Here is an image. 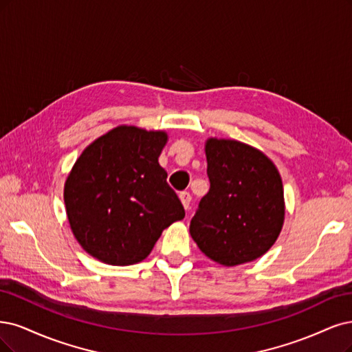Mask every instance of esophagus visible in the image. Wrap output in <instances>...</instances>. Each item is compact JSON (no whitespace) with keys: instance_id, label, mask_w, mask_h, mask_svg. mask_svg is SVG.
<instances>
[{"instance_id":"1","label":"esophagus","mask_w":352,"mask_h":352,"mask_svg":"<svg viewBox=\"0 0 352 352\" xmlns=\"http://www.w3.org/2000/svg\"><path fill=\"white\" fill-rule=\"evenodd\" d=\"M179 199H180L182 205H184V208L188 210V208H189V204H190V195H189V192H180Z\"/></svg>"}]
</instances>
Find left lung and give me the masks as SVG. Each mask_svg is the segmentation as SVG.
Here are the masks:
<instances>
[{
	"label": "left lung",
	"instance_id": "left-lung-1",
	"mask_svg": "<svg viewBox=\"0 0 352 352\" xmlns=\"http://www.w3.org/2000/svg\"><path fill=\"white\" fill-rule=\"evenodd\" d=\"M210 190L189 233L211 261L236 266L258 259L280 236L284 188L276 166L249 144L227 138L205 142Z\"/></svg>",
	"mask_w": 352,
	"mask_h": 352
}]
</instances>
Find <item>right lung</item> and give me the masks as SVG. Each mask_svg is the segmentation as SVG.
Listing matches in <instances>:
<instances>
[{"instance_id": "obj_1", "label": "right lung", "mask_w": 352, "mask_h": 352, "mask_svg": "<svg viewBox=\"0 0 352 352\" xmlns=\"http://www.w3.org/2000/svg\"><path fill=\"white\" fill-rule=\"evenodd\" d=\"M166 131L119 125L87 145L65 180L71 232L93 258L134 265L151 253L163 230L185 210L167 185L159 157Z\"/></svg>"}]
</instances>
